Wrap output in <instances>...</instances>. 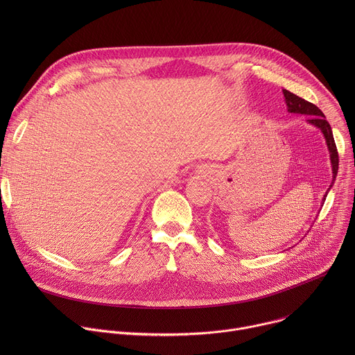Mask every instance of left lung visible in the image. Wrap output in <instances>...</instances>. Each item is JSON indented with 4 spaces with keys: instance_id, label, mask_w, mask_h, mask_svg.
I'll use <instances>...</instances> for the list:
<instances>
[{
    "instance_id": "left-lung-1",
    "label": "left lung",
    "mask_w": 355,
    "mask_h": 355,
    "mask_svg": "<svg viewBox=\"0 0 355 355\" xmlns=\"http://www.w3.org/2000/svg\"><path fill=\"white\" fill-rule=\"evenodd\" d=\"M284 96H285V104L288 108V112L291 114H300V115H308V122L316 128H319L326 139L327 147H329V153H330V162H331V171H333V181L336 180L337 171H338V153H337V147L334 143V137H333V132H331V126L330 123L326 121L323 112L309 101L303 99L295 94H292L288 89H282ZM333 184V182H331ZM331 188V185H330ZM329 188V189H330ZM327 192L323 198V200L326 199Z\"/></svg>"
}]
</instances>
